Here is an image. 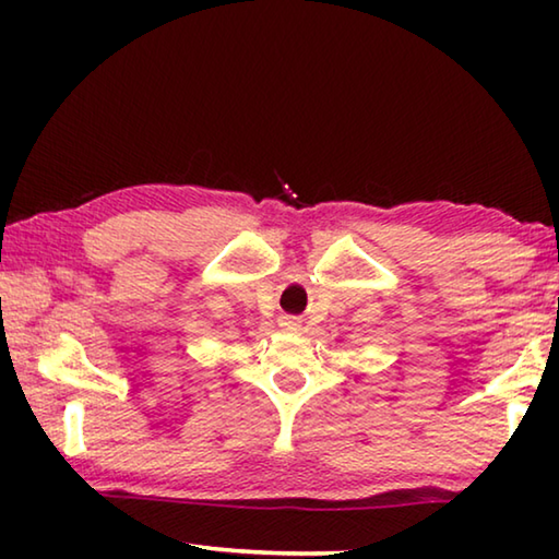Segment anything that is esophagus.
<instances>
[{
	"label": "esophagus",
	"mask_w": 559,
	"mask_h": 559,
	"mask_svg": "<svg viewBox=\"0 0 559 559\" xmlns=\"http://www.w3.org/2000/svg\"><path fill=\"white\" fill-rule=\"evenodd\" d=\"M281 328H283V330H290V333H298V330L302 328V325H300V318H296V316H283V318H281Z\"/></svg>",
	"instance_id": "obj_1"
}]
</instances>
